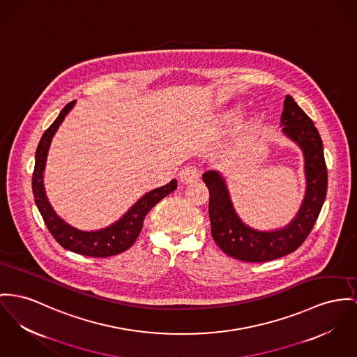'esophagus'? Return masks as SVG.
Wrapping results in <instances>:
<instances>
[{
	"mask_svg": "<svg viewBox=\"0 0 357 357\" xmlns=\"http://www.w3.org/2000/svg\"><path fill=\"white\" fill-rule=\"evenodd\" d=\"M179 179L182 183H192L198 179V169L192 165H188L179 171Z\"/></svg>",
	"mask_w": 357,
	"mask_h": 357,
	"instance_id": "esophagus-1",
	"label": "esophagus"
}]
</instances>
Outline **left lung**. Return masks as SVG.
<instances>
[{"mask_svg": "<svg viewBox=\"0 0 357 357\" xmlns=\"http://www.w3.org/2000/svg\"><path fill=\"white\" fill-rule=\"evenodd\" d=\"M281 126L287 137L302 148L307 189L302 206L287 227L262 232L250 228L236 215L224 178L218 171L202 175L209 190V219L212 236L229 257L245 262H266L294 252L310 235L328 192V168L322 139L314 122L287 95L281 112Z\"/></svg>", "mask_w": 357, "mask_h": 357, "instance_id": "1", "label": "left lung"}]
</instances>
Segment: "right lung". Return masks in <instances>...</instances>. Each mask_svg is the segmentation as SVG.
Here are the masks:
<instances>
[{"label":"right lung","instance_id":"1","mask_svg":"<svg viewBox=\"0 0 357 357\" xmlns=\"http://www.w3.org/2000/svg\"><path fill=\"white\" fill-rule=\"evenodd\" d=\"M75 103L76 102L73 100L62 109L56 119L52 123V126L43 133L38 144L35 153V168L32 174V192L35 197V204L45 220L46 227L61 246L85 257L106 258L123 252L129 247L133 246L142 229L144 219L148 215V212L160 199H163L165 195L174 192L178 183L175 179H172L165 186L146 192L126 212V215H123V218L111 224L107 228L88 232L77 229L65 222L55 213L46 197L43 186V171L52 138L54 136L56 129L59 128V125L62 123L66 114L75 106Z\"/></svg>","mask_w":357,"mask_h":357}]
</instances>
